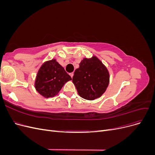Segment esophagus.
I'll list each match as a JSON object with an SVG mask.
<instances>
[{
    "instance_id": "1",
    "label": "esophagus",
    "mask_w": 155,
    "mask_h": 155,
    "mask_svg": "<svg viewBox=\"0 0 155 155\" xmlns=\"http://www.w3.org/2000/svg\"><path fill=\"white\" fill-rule=\"evenodd\" d=\"M70 76H71V78H73V76H74V72H72V73H70Z\"/></svg>"
}]
</instances>
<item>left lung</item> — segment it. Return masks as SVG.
<instances>
[{"label": "left lung", "instance_id": "left-lung-1", "mask_svg": "<svg viewBox=\"0 0 155 155\" xmlns=\"http://www.w3.org/2000/svg\"><path fill=\"white\" fill-rule=\"evenodd\" d=\"M109 72L96 56L84 58L74 72L72 82L78 94L87 100L102 96L109 86Z\"/></svg>", "mask_w": 155, "mask_h": 155}]
</instances>
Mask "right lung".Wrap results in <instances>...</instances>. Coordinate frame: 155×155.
<instances>
[{"label": "right lung", "instance_id": "right-lung-1", "mask_svg": "<svg viewBox=\"0 0 155 155\" xmlns=\"http://www.w3.org/2000/svg\"><path fill=\"white\" fill-rule=\"evenodd\" d=\"M72 78L56 59L45 61L39 69L35 81V88L46 98L54 97Z\"/></svg>", "mask_w": 155, "mask_h": 155}]
</instances>
